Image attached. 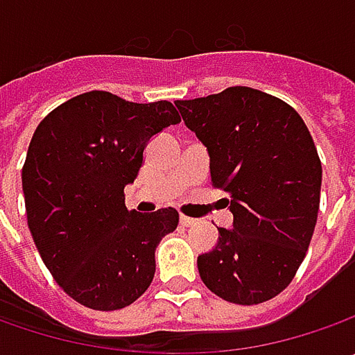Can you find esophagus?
I'll return each mask as SVG.
<instances>
[{
	"mask_svg": "<svg viewBox=\"0 0 355 355\" xmlns=\"http://www.w3.org/2000/svg\"><path fill=\"white\" fill-rule=\"evenodd\" d=\"M180 223L184 227H191L196 223V219H193V217H187V215H182V217H180Z\"/></svg>",
	"mask_w": 355,
	"mask_h": 355,
	"instance_id": "34e87169",
	"label": "esophagus"
}]
</instances>
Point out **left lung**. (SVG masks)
I'll use <instances>...</instances> for the list:
<instances>
[{
    "instance_id": "8db88e82",
    "label": "left lung",
    "mask_w": 355,
    "mask_h": 355,
    "mask_svg": "<svg viewBox=\"0 0 355 355\" xmlns=\"http://www.w3.org/2000/svg\"><path fill=\"white\" fill-rule=\"evenodd\" d=\"M207 148L211 184L231 196V229L198 257L213 294L243 306L282 293L304 261L320 207L322 166L293 106L249 87L175 101Z\"/></svg>"
}]
</instances>
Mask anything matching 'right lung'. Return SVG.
Masks as SVG:
<instances>
[{"instance_id": "right-lung-1", "label": "right lung", "mask_w": 355, "mask_h": 355, "mask_svg": "<svg viewBox=\"0 0 355 355\" xmlns=\"http://www.w3.org/2000/svg\"><path fill=\"white\" fill-rule=\"evenodd\" d=\"M180 122L168 101L138 104L90 90L35 130L21 171L27 223L49 272L83 306L120 310L154 279L156 247L180 213L128 211L124 187L150 138Z\"/></svg>"}]
</instances>
